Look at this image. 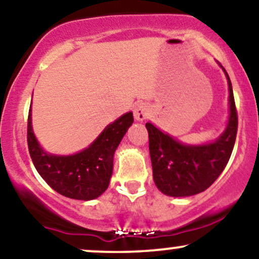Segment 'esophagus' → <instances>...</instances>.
<instances>
[{
	"label": "esophagus",
	"instance_id": "esophagus-1",
	"mask_svg": "<svg viewBox=\"0 0 259 259\" xmlns=\"http://www.w3.org/2000/svg\"><path fill=\"white\" fill-rule=\"evenodd\" d=\"M148 113H150V106L144 102H140L134 108V118L138 121H142L146 119Z\"/></svg>",
	"mask_w": 259,
	"mask_h": 259
}]
</instances>
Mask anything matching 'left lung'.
I'll use <instances>...</instances> for the list:
<instances>
[{
  "label": "left lung",
  "instance_id": "8db88e82",
  "mask_svg": "<svg viewBox=\"0 0 259 259\" xmlns=\"http://www.w3.org/2000/svg\"><path fill=\"white\" fill-rule=\"evenodd\" d=\"M223 70L229 85V120L224 133L215 141L186 145L152 123H146L153 180L164 195L186 197L200 194L212 185L227 167L236 140L237 113L230 78L224 68Z\"/></svg>",
  "mask_w": 259,
  "mask_h": 259
}]
</instances>
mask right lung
Instances as JSON below:
<instances>
[{
	"mask_svg": "<svg viewBox=\"0 0 259 259\" xmlns=\"http://www.w3.org/2000/svg\"><path fill=\"white\" fill-rule=\"evenodd\" d=\"M133 121V112L125 113L107 125L85 150L69 156H58L47 153L38 144L32 132L30 108L28 117L29 153L37 173L58 194L74 200H95L109 185L114 152Z\"/></svg>",
	"mask_w": 259,
	"mask_h": 259,
	"instance_id": "obj_1",
	"label": "right lung"
}]
</instances>
